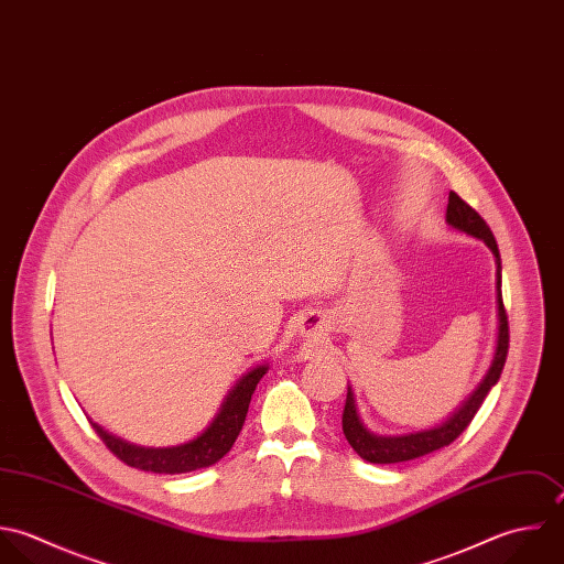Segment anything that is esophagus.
Masks as SVG:
<instances>
[{"label":"esophagus","mask_w":564,"mask_h":564,"mask_svg":"<svg viewBox=\"0 0 564 564\" xmlns=\"http://www.w3.org/2000/svg\"><path fill=\"white\" fill-rule=\"evenodd\" d=\"M300 333L302 337H308V339H322V335L326 333V322L322 315H308L304 317L302 326H300Z\"/></svg>","instance_id":"obj_1"}]
</instances>
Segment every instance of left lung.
I'll return each instance as SVG.
<instances>
[{
    "label": "left lung",
    "instance_id": "8db88e82",
    "mask_svg": "<svg viewBox=\"0 0 564 564\" xmlns=\"http://www.w3.org/2000/svg\"><path fill=\"white\" fill-rule=\"evenodd\" d=\"M446 223L466 234L473 236L481 242L488 245V249L495 256V264H497V311H499V333H497V348L492 355V364L486 370L484 378L477 382V387L462 400L459 406H455V411L448 413L446 420H442L435 426L429 429H420V431H411V433H398V435H380L370 431L359 411H357V400H355V391L348 384V398H346V409H344V435L350 442V446L366 459L372 464H398V462H409L415 457H422L426 453H433L442 446H448L455 437L462 435V431L470 424V420L475 417V413L479 411L484 398L488 395V391L497 384L501 370L506 366V357H508V346H510V333H508V315L503 308V297H501V256H499V247L497 240L490 231V227L486 225V220L468 205L464 203L455 192L448 194V205H446Z\"/></svg>",
    "mask_w": 564,
    "mask_h": 564
}]
</instances>
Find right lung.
I'll use <instances>...</instances> for the list:
<instances>
[{"label": "right lung", "instance_id": "1", "mask_svg": "<svg viewBox=\"0 0 564 564\" xmlns=\"http://www.w3.org/2000/svg\"><path fill=\"white\" fill-rule=\"evenodd\" d=\"M267 370H269V364L264 361L240 376L236 384L227 391L212 422L196 437L177 446H158V448L138 446L105 431L96 422H91V426L96 429V433L102 437V442L109 446V451L116 457H120L124 464L138 470L160 473V475H182V473L200 470L216 464L234 446L245 424L251 393L256 391V384L260 382L262 376L267 375Z\"/></svg>", "mask_w": 564, "mask_h": 564}]
</instances>
